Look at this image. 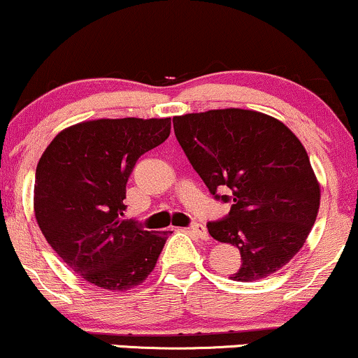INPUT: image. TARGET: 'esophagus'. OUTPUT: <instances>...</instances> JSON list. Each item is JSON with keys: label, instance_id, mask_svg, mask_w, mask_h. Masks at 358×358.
Returning a JSON list of instances; mask_svg holds the SVG:
<instances>
[{"label": "esophagus", "instance_id": "obj_1", "mask_svg": "<svg viewBox=\"0 0 358 358\" xmlns=\"http://www.w3.org/2000/svg\"><path fill=\"white\" fill-rule=\"evenodd\" d=\"M188 232L193 234V236L199 237V239H202V241H208V239H210V236H208L207 227H205V225H200V224L192 225V227L188 229Z\"/></svg>", "mask_w": 358, "mask_h": 358}]
</instances>
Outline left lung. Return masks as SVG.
I'll use <instances>...</instances> for the list:
<instances>
[{"mask_svg": "<svg viewBox=\"0 0 358 358\" xmlns=\"http://www.w3.org/2000/svg\"><path fill=\"white\" fill-rule=\"evenodd\" d=\"M175 136L215 199L232 200L208 222L215 241L241 250L234 281L268 278L303 248L320 208V183L305 146L281 121L250 109H212L173 117ZM229 187L231 197L216 195Z\"/></svg>", "mask_w": 358, "mask_h": 358, "instance_id": "obj_1", "label": "left lung"}]
</instances>
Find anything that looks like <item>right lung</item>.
I'll return each instance as SVG.
<instances>
[{"mask_svg":"<svg viewBox=\"0 0 358 358\" xmlns=\"http://www.w3.org/2000/svg\"><path fill=\"white\" fill-rule=\"evenodd\" d=\"M171 119H94L62 129L35 175L34 210L62 261L90 285L127 291L146 281L168 234L124 220L138 158L170 136Z\"/></svg>","mask_w":358,"mask_h":358,"instance_id":"1","label":"right lung"}]
</instances>
